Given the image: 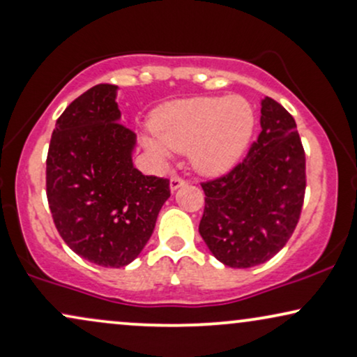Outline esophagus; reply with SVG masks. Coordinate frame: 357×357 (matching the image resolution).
I'll return each instance as SVG.
<instances>
[{"label": "esophagus", "instance_id": "esophagus-1", "mask_svg": "<svg viewBox=\"0 0 357 357\" xmlns=\"http://www.w3.org/2000/svg\"><path fill=\"white\" fill-rule=\"evenodd\" d=\"M184 184H186V179L181 178V176H173V178H171V181H169L171 191H176L178 188L184 186Z\"/></svg>", "mask_w": 357, "mask_h": 357}]
</instances>
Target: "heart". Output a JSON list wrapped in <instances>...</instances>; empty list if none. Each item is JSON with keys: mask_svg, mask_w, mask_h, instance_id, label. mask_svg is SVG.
Segmentation results:
<instances>
[{"mask_svg": "<svg viewBox=\"0 0 357 357\" xmlns=\"http://www.w3.org/2000/svg\"><path fill=\"white\" fill-rule=\"evenodd\" d=\"M151 126L158 139L147 137L144 144L154 155L166 159L169 149H191V161L199 173L218 176L243 158L255 114L240 96L192 97L159 107Z\"/></svg>", "mask_w": 357, "mask_h": 357, "instance_id": "1", "label": "heart"}]
</instances>
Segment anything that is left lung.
Masks as SVG:
<instances>
[{"instance_id":"obj_1","label":"left lung","mask_w":357,"mask_h":357,"mask_svg":"<svg viewBox=\"0 0 357 357\" xmlns=\"http://www.w3.org/2000/svg\"><path fill=\"white\" fill-rule=\"evenodd\" d=\"M261 132L245 159L202 183L199 235L221 264L248 268L285 247L305 195V153L294 117L277 100H261Z\"/></svg>"}]
</instances>
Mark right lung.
Returning <instances> with one entry per match:
<instances>
[{
    "instance_id": "add662e5",
    "label": "right lung",
    "mask_w": 357,
    "mask_h": 357,
    "mask_svg": "<svg viewBox=\"0 0 357 357\" xmlns=\"http://www.w3.org/2000/svg\"><path fill=\"white\" fill-rule=\"evenodd\" d=\"M116 85L89 89L56 119L47 155L53 223L77 255L121 268L137 258L171 196L169 179L132 165L136 134L122 124Z\"/></svg>"
}]
</instances>
